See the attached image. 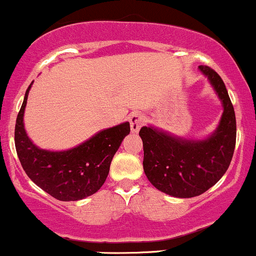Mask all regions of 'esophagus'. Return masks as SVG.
Here are the masks:
<instances>
[{
    "label": "esophagus",
    "mask_w": 256,
    "mask_h": 256,
    "mask_svg": "<svg viewBox=\"0 0 256 256\" xmlns=\"http://www.w3.org/2000/svg\"><path fill=\"white\" fill-rule=\"evenodd\" d=\"M130 126H131V131L132 132H138L141 126L144 124V116L141 113H132L130 114Z\"/></svg>",
    "instance_id": "1"
}]
</instances>
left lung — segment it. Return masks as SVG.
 I'll return each mask as SVG.
<instances>
[{
    "label": "left lung",
    "mask_w": 256,
    "mask_h": 256,
    "mask_svg": "<svg viewBox=\"0 0 256 256\" xmlns=\"http://www.w3.org/2000/svg\"><path fill=\"white\" fill-rule=\"evenodd\" d=\"M199 70L214 88L224 112L218 128L206 138L193 140L156 128L140 130L143 170L156 190L176 198L200 196L228 169L236 146V115L228 92L218 72L206 66Z\"/></svg>",
    "instance_id": "8db88e82"
}]
</instances>
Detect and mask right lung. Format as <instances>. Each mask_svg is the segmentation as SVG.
Segmentation results:
<instances>
[{"mask_svg": "<svg viewBox=\"0 0 256 256\" xmlns=\"http://www.w3.org/2000/svg\"><path fill=\"white\" fill-rule=\"evenodd\" d=\"M32 85L25 92L14 131L16 154L24 171L34 184L58 200L74 202L94 194L106 182L114 154L130 134V124L125 122L98 131L70 150H42L29 138L24 126Z\"/></svg>", "mask_w": 256, "mask_h": 256, "instance_id": "add662e5", "label": "right lung"}]
</instances>
